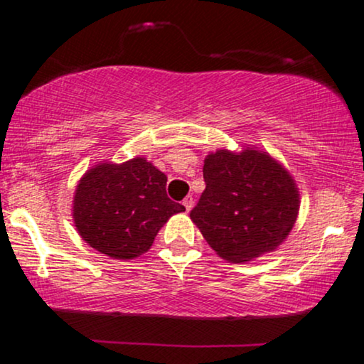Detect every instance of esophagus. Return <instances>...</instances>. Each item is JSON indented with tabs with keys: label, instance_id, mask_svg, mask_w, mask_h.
Returning a JSON list of instances; mask_svg holds the SVG:
<instances>
[{
	"label": "esophagus",
	"instance_id": "esophagus-1",
	"mask_svg": "<svg viewBox=\"0 0 364 364\" xmlns=\"http://www.w3.org/2000/svg\"><path fill=\"white\" fill-rule=\"evenodd\" d=\"M193 203H195V200H193V196H186L185 200H183V206H185L186 211H190L193 208Z\"/></svg>",
	"mask_w": 364,
	"mask_h": 364
}]
</instances>
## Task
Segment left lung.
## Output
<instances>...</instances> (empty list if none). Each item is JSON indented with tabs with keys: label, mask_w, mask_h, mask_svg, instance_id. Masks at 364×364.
I'll list each match as a JSON object with an SVG mask.
<instances>
[{
	"label": "left lung",
	"mask_w": 364,
	"mask_h": 364,
	"mask_svg": "<svg viewBox=\"0 0 364 364\" xmlns=\"http://www.w3.org/2000/svg\"><path fill=\"white\" fill-rule=\"evenodd\" d=\"M205 191L191 210L208 245L228 262L274 252L294 227L299 190L291 173L269 153L218 149L205 158Z\"/></svg>",
	"instance_id": "obj_1"
}]
</instances>
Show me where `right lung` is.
Here are the masks:
<instances>
[{
    "instance_id": "1",
    "label": "right lung",
    "mask_w": 364,
    "mask_h": 364,
    "mask_svg": "<svg viewBox=\"0 0 364 364\" xmlns=\"http://www.w3.org/2000/svg\"><path fill=\"white\" fill-rule=\"evenodd\" d=\"M166 174L146 158L99 163L77 185L73 223L92 248L117 260L149 250L169 216L185 211L166 195Z\"/></svg>"
}]
</instances>
